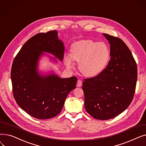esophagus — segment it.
<instances>
[{
	"label": "esophagus",
	"instance_id": "34e87169",
	"mask_svg": "<svg viewBox=\"0 0 146 146\" xmlns=\"http://www.w3.org/2000/svg\"><path fill=\"white\" fill-rule=\"evenodd\" d=\"M78 87H81L82 86V81L81 80H78V83H77V85H76Z\"/></svg>",
	"mask_w": 146,
	"mask_h": 146
}]
</instances>
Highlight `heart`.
<instances>
[{
  "label": "heart",
  "instance_id": "b5f03b06",
  "mask_svg": "<svg viewBox=\"0 0 146 146\" xmlns=\"http://www.w3.org/2000/svg\"><path fill=\"white\" fill-rule=\"evenodd\" d=\"M72 54L64 56L67 68L74 66V60L78 61L80 71L86 76H94L100 73L108 63L110 52L104 42L92 40H81L74 42L71 49Z\"/></svg>",
  "mask_w": 146,
  "mask_h": 146
}]
</instances>
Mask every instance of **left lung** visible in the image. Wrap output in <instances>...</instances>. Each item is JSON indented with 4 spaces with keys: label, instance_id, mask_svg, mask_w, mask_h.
<instances>
[{
    "label": "left lung",
    "instance_id": "1",
    "mask_svg": "<svg viewBox=\"0 0 146 146\" xmlns=\"http://www.w3.org/2000/svg\"><path fill=\"white\" fill-rule=\"evenodd\" d=\"M110 44L111 59L98 75L84 79L85 108L97 119L118 116L131 103L137 79L135 61L125 42L118 37L104 34Z\"/></svg>",
    "mask_w": 146,
    "mask_h": 146
}]
</instances>
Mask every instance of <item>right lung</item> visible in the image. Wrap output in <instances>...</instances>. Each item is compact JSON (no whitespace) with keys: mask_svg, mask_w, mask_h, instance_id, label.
<instances>
[{"mask_svg":"<svg viewBox=\"0 0 146 146\" xmlns=\"http://www.w3.org/2000/svg\"><path fill=\"white\" fill-rule=\"evenodd\" d=\"M43 52L63 60L64 44L58 40L57 31L39 33L29 39L14 58L11 74L17 104L31 116L40 119L57 115L78 81L74 76L62 79L55 74H40L37 65Z\"/></svg>","mask_w":146,"mask_h":146,"instance_id":"add662e5","label":"right lung"}]
</instances>
